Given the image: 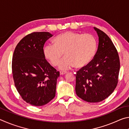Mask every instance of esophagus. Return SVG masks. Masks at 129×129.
<instances>
[{
	"label": "esophagus",
	"instance_id": "1",
	"mask_svg": "<svg viewBox=\"0 0 129 129\" xmlns=\"http://www.w3.org/2000/svg\"><path fill=\"white\" fill-rule=\"evenodd\" d=\"M67 73H68L67 72H64V71H60V75H65V74H67Z\"/></svg>",
	"mask_w": 129,
	"mask_h": 129
}]
</instances>
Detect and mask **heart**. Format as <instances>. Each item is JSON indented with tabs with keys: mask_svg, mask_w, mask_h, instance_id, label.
I'll return each mask as SVG.
<instances>
[{
	"mask_svg": "<svg viewBox=\"0 0 129 129\" xmlns=\"http://www.w3.org/2000/svg\"><path fill=\"white\" fill-rule=\"evenodd\" d=\"M52 43L53 45L44 46L43 54L52 66L56 67L64 53L65 57L59 64L61 70L86 66L93 60L97 48L96 38L90 34L65 32L55 37Z\"/></svg>",
	"mask_w": 129,
	"mask_h": 129,
	"instance_id": "obj_1",
	"label": "heart"
}]
</instances>
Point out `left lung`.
<instances>
[{"label": "left lung", "mask_w": 129, "mask_h": 129, "mask_svg": "<svg viewBox=\"0 0 129 129\" xmlns=\"http://www.w3.org/2000/svg\"><path fill=\"white\" fill-rule=\"evenodd\" d=\"M99 38L97 51L91 62L76 72V93L88 102L103 101L117 85L120 69L117 50L109 37L97 28Z\"/></svg>", "instance_id": "obj_1"}]
</instances>
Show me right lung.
I'll return each instance as SVG.
<instances>
[{
	"label": "right lung",
	"instance_id": "right-lung-1",
	"mask_svg": "<svg viewBox=\"0 0 129 129\" xmlns=\"http://www.w3.org/2000/svg\"><path fill=\"white\" fill-rule=\"evenodd\" d=\"M52 36L48 32L28 34L17 44L13 54L15 86L24 101L34 106L44 105L55 97L60 72L43 54L44 45Z\"/></svg>",
	"mask_w": 129,
	"mask_h": 129
}]
</instances>
